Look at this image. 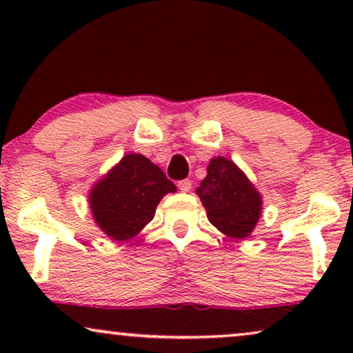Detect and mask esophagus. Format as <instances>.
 <instances>
[{"label":"esophagus","mask_w":353,"mask_h":353,"mask_svg":"<svg viewBox=\"0 0 353 353\" xmlns=\"http://www.w3.org/2000/svg\"><path fill=\"white\" fill-rule=\"evenodd\" d=\"M191 186H192V181L191 180H181V181H178V188H180V191H183V192H188L191 190Z\"/></svg>","instance_id":"esophagus-1"}]
</instances>
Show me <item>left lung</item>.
<instances>
[{
  "mask_svg": "<svg viewBox=\"0 0 353 353\" xmlns=\"http://www.w3.org/2000/svg\"><path fill=\"white\" fill-rule=\"evenodd\" d=\"M196 192L207 219L221 233L234 239L252 233L262 214V196L233 161L221 156L212 159Z\"/></svg>",
  "mask_w": 353,
  "mask_h": 353,
  "instance_id": "obj_1",
  "label": "left lung"
}]
</instances>
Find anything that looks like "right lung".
Returning a JSON list of instances; mask_svg holds the SVG:
<instances>
[{"mask_svg": "<svg viewBox=\"0 0 353 353\" xmlns=\"http://www.w3.org/2000/svg\"><path fill=\"white\" fill-rule=\"evenodd\" d=\"M176 186L141 154H127L90 192L93 219L109 238L137 236L154 219L156 207Z\"/></svg>", "mask_w": 353, "mask_h": 353, "instance_id": "right-lung-1", "label": "right lung"}]
</instances>
